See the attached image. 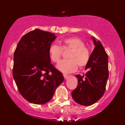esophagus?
I'll list each match as a JSON object with an SVG mask.
<instances>
[{
  "instance_id": "1",
  "label": "esophagus",
  "mask_w": 125,
  "mask_h": 125,
  "mask_svg": "<svg viewBox=\"0 0 125 125\" xmlns=\"http://www.w3.org/2000/svg\"><path fill=\"white\" fill-rule=\"evenodd\" d=\"M63 77H64V79H67V77H68V75H67V74H63Z\"/></svg>"
}]
</instances>
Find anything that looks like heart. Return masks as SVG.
I'll return each mask as SVG.
<instances>
[{"label":"heart","instance_id":"obj_1","mask_svg":"<svg viewBox=\"0 0 125 125\" xmlns=\"http://www.w3.org/2000/svg\"><path fill=\"white\" fill-rule=\"evenodd\" d=\"M61 48L56 44H52L49 48V56L51 61L58 63L61 58L62 50L72 49L68 55L69 60L62 61L57 65V69L64 73H70L75 72L77 67L83 68L87 64L90 58L88 48L80 39L71 37L64 39L61 42Z\"/></svg>","mask_w":125,"mask_h":125}]
</instances>
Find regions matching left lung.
I'll return each mask as SVG.
<instances>
[{"mask_svg":"<svg viewBox=\"0 0 125 125\" xmlns=\"http://www.w3.org/2000/svg\"><path fill=\"white\" fill-rule=\"evenodd\" d=\"M94 48L85 67L86 73L77 74V86L72 92V98L83 106L94 104L102 97L109 77L108 57L100 41L92 37Z\"/></svg>","mask_w":125,"mask_h":125,"instance_id":"8db88e82","label":"left lung"}]
</instances>
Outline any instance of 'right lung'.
I'll list each match as a JSON object with an SVG mask.
<instances>
[{
    "instance_id": "1",
    "label": "right lung",
    "mask_w": 125,
    "mask_h": 125,
    "mask_svg": "<svg viewBox=\"0 0 125 125\" xmlns=\"http://www.w3.org/2000/svg\"><path fill=\"white\" fill-rule=\"evenodd\" d=\"M56 38L55 34L36 29L21 38L14 53L13 77L21 95L32 104L48 102L63 82L49 56Z\"/></svg>"
}]
</instances>
